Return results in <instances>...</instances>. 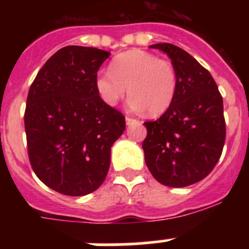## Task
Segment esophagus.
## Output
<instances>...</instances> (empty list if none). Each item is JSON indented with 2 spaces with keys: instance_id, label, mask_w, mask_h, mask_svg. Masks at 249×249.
<instances>
[{
  "instance_id": "obj_1",
  "label": "esophagus",
  "mask_w": 249,
  "mask_h": 249,
  "mask_svg": "<svg viewBox=\"0 0 249 249\" xmlns=\"http://www.w3.org/2000/svg\"><path fill=\"white\" fill-rule=\"evenodd\" d=\"M135 122H137V120H135V118H132V117H126V123L128 124V126Z\"/></svg>"
}]
</instances>
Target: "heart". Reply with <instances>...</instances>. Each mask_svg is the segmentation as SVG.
<instances>
[{
    "label": "heart",
    "instance_id": "b5f03b06",
    "mask_svg": "<svg viewBox=\"0 0 249 249\" xmlns=\"http://www.w3.org/2000/svg\"><path fill=\"white\" fill-rule=\"evenodd\" d=\"M94 85L106 105H117L128 89L132 108L160 116L175 100L177 77L166 59L143 50H129L112 59L109 71L101 70Z\"/></svg>",
    "mask_w": 249,
    "mask_h": 249
}]
</instances>
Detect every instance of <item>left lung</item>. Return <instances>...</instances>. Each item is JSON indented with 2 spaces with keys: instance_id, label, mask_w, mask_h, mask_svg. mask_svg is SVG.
Returning a JSON list of instances; mask_svg holds the SVG:
<instances>
[{
  "instance_id": "1",
  "label": "left lung",
  "mask_w": 249,
  "mask_h": 249,
  "mask_svg": "<svg viewBox=\"0 0 249 249\" xmlns=\"http://www.w3.org/2000/svg\"><path fill=\"white\" fill-rule=\"evenodd\" d=\"M171 58L177 77L175 100L153 122H144L142 148L149 172L167 187L202 181L218 162L226 141L223 98L213 77L188 52L156 43Z\"/></svg>"
}]
</instances>
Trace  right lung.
<instances>
[{
	"label": "right lung",
	"mask_w": 249,
	"mask_h": 249,
	"mask_svg": "<svg viewBox=\"0 0 249 249\" xmlns=\"http://www.w3.org/2000/svg\"><path fill=\"white\" fill-rule=\"evenodd\" d=\"M109 52L67 46L48 58L28 91L25 129L31 166L47 187L85 196L103 183L124 116L96 89Z\"/></svg>",
	"instance_id": "add662e5"
}]
</instances>
